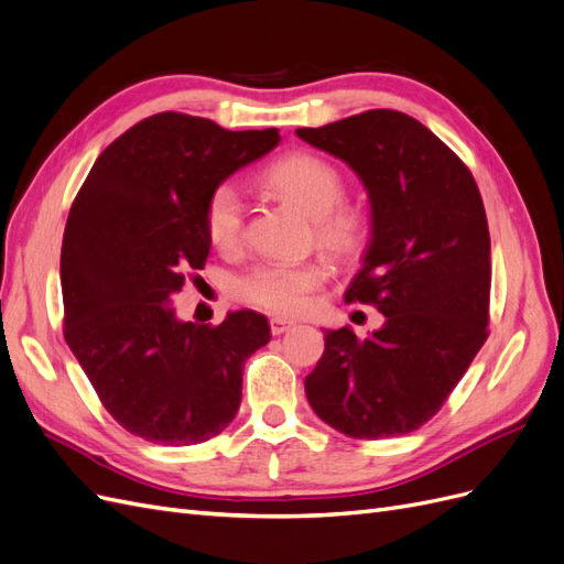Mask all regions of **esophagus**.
Wrapping results in <instances>:
<instances>
[{
    "label": "esophagus",
    "mask_w": 564,
    "mask_h": 564,
    "mask_svg": "<svg viewBox=\"0 0 564 564\" xmlns=\"http://www.w3.org/2000/svg\"><path fill=\"white\" fill-rule=\"evenodd\" d=\"M294 324H296V322L286 319V317H270V332L275 334V336H280V334H284V332L292 329Z\"/></svg>",
    "instance_id": "esophagus-1"
}]
</instances>
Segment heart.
I'll return each instance as SVG.
<instances>
[{
  "mask_svg": "<svg viewBox=\"0 0 564 564\" xmlns=\"http://www.w3.org/2000/svg\"><path fill=\"white\" fill-rule=\"evenodd\" d=\"M265 181L315 220L324 247L348 253L362 242V214L336 209L346 195V183L332 162L311 152H294L272 164ZM204 228L218 251L230 253L240 249L245 237V199L235 183H218L209 193ZM324 278L327 268L317 261H263L240 278L237 294L265 311L294 315L308 308L313 292Z\"/></svg>",
  "mask_w": 564,
  "mask_h": 564,
  "instance_id": "heart-1",
  "label": "heart"
}]
</instances>
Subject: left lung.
I'll return each mask as SVG.
<instances>
[{"instance_id": "obj_1", "label": "left lung", "mask_w": 564, "mask_h": 564, "mask_svg": "<svg viewBox=\"0 0 564 564\" xmlns=\"http://www.w3.org/2000/svg\"><path fill=\"white\" fill-rule=\"evenodd\" d=\"M296 135L365 185L369 245L346 299L386 315L367 338L327 329L305 395L348 437L406 435L437 414L487 338L491 245L480 191L429 127L398 110Z\"/></svg>"}]
</instances>
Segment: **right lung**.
I'll return each mask as SVG.
<instances>
[{"instance_id":"add662e5","label":"right lung","mask_w":564,"mask_h":564,"mask_svg":"<svg viewBox=\"0 0 564 564\" xmlns=\"http://www.w3.org/2000/svg\"><path fill=\"white\" fill-rule=\"evenodd\" d=\"M278 143V129L160 112L100 152L77 193L61 251L63 334L129 433L197 445L240 409L247 357L270 340L265 315L235 311L209 327L178 319L172 299L209 256V193Z\"/></svg>"}]
</instances>
